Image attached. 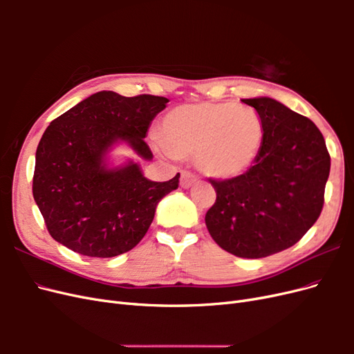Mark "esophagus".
I'll use <instances>...</instances> for the list:
<instances>
[{"label":"esophagus","mask_w":354,"mask_h":354,"mask_svg":"<svg viewBox=\"0 0 354 354\" xmlns=\"http://www.w3.org/2000/svg\"><path fill=\"white\" fill-rule=\"evenodd\" d=\"M196 181H198V178L194 173H190V171H187V169L181 171V177H180V186L181 187L189 189V187L194 186Z\"/></svg>","instance_id":"34e87169"}]
</instances>
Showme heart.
Masks as SVG:
<instances>
[{"label":"heart","instance_id":"b5f03b06","mask_svg":"<svg viewBox=\"0 0 354 354\" xmlns=\"http://www.w3.org/2000/svg\"><path fill=\"white\" fill-rule=\"evenodd\" d=\"M160 152L194 156L203 174L234 178L259 159L264 145V125L250 106L233 102L181 104L160 121Z\"/></svg>","mask_w":354,"mask_h":354}]
</instances>
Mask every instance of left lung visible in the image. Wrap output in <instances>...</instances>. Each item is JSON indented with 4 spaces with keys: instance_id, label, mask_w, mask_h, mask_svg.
<instances>
[{
    "instance_id": "1",
    "label": "left lung",
    "mask_w": 354,
    "mask_h": 354,
    "mask_svg": "<svg viewBox=\"0 0 354 354\" xmlns=\"http://www.w3.org/2000/svg\"><path fill=\"white\" fill-rule=\"evenodd\" d=\"M264 125L255 164L239 177L209 180L211 238L241 259H263L295 245L324 208L330 156L313 121L270 97L242 99Z\"/></svg>"
}]
</instances>
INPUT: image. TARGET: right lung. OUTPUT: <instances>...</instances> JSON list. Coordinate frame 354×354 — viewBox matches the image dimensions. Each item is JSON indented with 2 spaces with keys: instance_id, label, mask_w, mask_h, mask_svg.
Wrapping results in <instances>:
<instances>
[{
  "instance_id": "obj_1",
  "label": "right lung",
  "mask_w": 354,
  "mask_h": 354,
  "mask_svg": "<svg viewBox=\"0 0 354 354\" xmlns=\"http://www.w3.org/2000/svg\"><path fill=\"white\" fill-rule=\"evenodd\" d=\"M168 102L99 91L47 127L37 147L32 194L53 239L99 259L124 254L143 239L158 202L178 187L180 174L160 183L147 180L133 160L109 168L106 159L120 142L152 159L145 137Z\"/></svg>"
}]
</instances>
